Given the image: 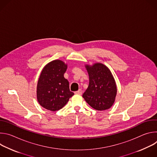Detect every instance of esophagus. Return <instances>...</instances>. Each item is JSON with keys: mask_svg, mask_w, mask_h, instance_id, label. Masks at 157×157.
I'll return each instance as SVG.
<instances>
[{"mask_svg": "<svg viewBox=\"0 0 157 157\" xmlns=\"http://www.w3.org/2000/svg\"><path fill=\"white\" fill-rule=\"evenodd\" d=\"M76 94H79V95H81L82 94V90L81 89H79L78 91H76L75 93Z\"/></svg>", "mask_w": 157, "mask_h": 157, "instance_id": "esophagus-1", "label": "esophagus"}]
</instances>
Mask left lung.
<instances>
[{
  "label": "left lung",
  "instance_id": "8db88e82",
  "mask_svg": "<svg viewBox=\"0 0 157 157\" xmlns=\"http://www.w3.org/2000/svg\"><path fill=\"white\" fill-rule=\"evenodd\" d=\"M89 82L82 94L86 102L93 109L104 110L113 105L117 94L115 79L110 71L102 63L86 65Z\"/></svg>",
  "mask_w": 157,
  "mask_h": 157
}]
</instances>
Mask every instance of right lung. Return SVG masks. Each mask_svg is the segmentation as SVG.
Wrapping results in <instances>:
<instances>
[{
  "mask_svg": "<svg viewBox=\"0 0 157 157\" xmlns=\"http://www.w3.org/2000/svg\"><path fill=\"white\" fill-rule=\"evenodd\" d=\"M67 64L59 59L53 60L44 67L36 88L37 100L40 105L51 111L63 108L74 95L69 82L64 78Z\"/></svg>",
  "mask_w": 157,
  "mask_h": 157,
  "instance_id": "add662e5",
  "label": "right lung"
}]
</instances>
